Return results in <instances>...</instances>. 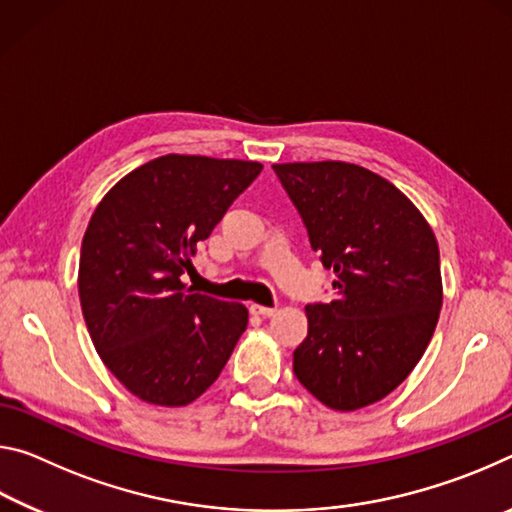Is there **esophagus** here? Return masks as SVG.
Segmentation results:
<instances>
[{"mask_svg":"<svg viewBox=\"0 0 512 512\" xmlns=\"http://www.w3.org/2000/svg\"><path fill=\"white\" fill-rule=\"evenodd\" d=\"M250 311H253V314H257V316H264V318H271V316H275V307H264V305H250Z\"/></svg>","mask_w":512,"mask_h":512,"instance_id":"34e87169","label":"esophagus"}]
</instances>
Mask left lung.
<instances>
[{
  "label": "left lung",
  "mask_w": 512,
  "mask_h": 512,
  "mask_svg": "<svg viewBox=\"0 0 512 512\" xmlns=\"http://www.w3.org/2000/svg\"><path fill=\"white\" fill-rule=\"evenodd\" d=\"M334 268L336 298L307 305L293 372L318 402L357 411L395 391L427 350L443 307L436 237L409 198L359 164H273Z\"/></svg>",
  "instance_id": "1"
}]
</instances>
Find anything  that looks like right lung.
Instances as JSON below:
<instances>
[{
    "label": "right lung",
    "instance_id": "1",
    "mask_svg": "<svg viewBox=\"0 0 512 512\" xmlns=\"http://www.w3.org/2000/svg\"><path fill=\"white\" fill-rule=\"evenodd\" d=\"M259 171V162L162 155L94 210L81 246L83 318L103 363L140 400L194 402L244 334V305L194 293L183 275Z\"/></svg>",
    "mask_w": 512,
    "mask_h": 512
}]
</instances>
